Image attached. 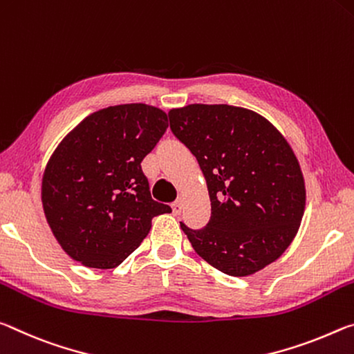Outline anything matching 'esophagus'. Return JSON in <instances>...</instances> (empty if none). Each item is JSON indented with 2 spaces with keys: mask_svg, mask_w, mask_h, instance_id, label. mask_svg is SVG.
Segmentation results:
<instances>
[{
  "mask_svg": "<svg viewBox=\"0 0 354 354\" xmlns=\"http://www.w3.org/2000/svg\"><path fill=\"white\" fill-rule=\"evenodd\" d=\"M171 207H172V213H174V215H178V213L182 212V207H183V204H182V201H180V199H177L176 202H172Z\"/></svg>",
  "mask_w": 354,
  "mask_h": 354,
  "instance_id": "34e87169",
  "label": "esophagus"
}]
</instances>
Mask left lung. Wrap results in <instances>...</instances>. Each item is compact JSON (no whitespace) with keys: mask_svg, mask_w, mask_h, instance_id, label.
<instances>
[{"mask_svg":"<svg viewBox=\"0 0 354 354\" xmlns=\"http://www.w3.org/2000/svg\"><path fill=\"white\" fill-rule=\"evenodd\" d=\"M169 125L198 160L210 194L205 227L180 221L194 251L229 276L279 259L306 204L299 163L281 133L249 109L201 103L171 109Z\"/></svg>","mask_w":354,"mask_h":354,"instance_id":"left-lung-1","label":"left lung"}]
</instances>
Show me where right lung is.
<instances>
[{"mask_svg": "<svg viewBox=\"0 0 354 354\" xmlns=\"http://www.w3.org/2000/svg\"><path fill=\"white\" fill-rule=\"evenodd\" d=\"M167 129L144 103L109 106L62 139L45 167L44 212L64 251L89 268H115L171 207L150 196L141 161Z\"/></svg>", "mask_w": 354, "mask_h": 354, "instance_id": "add662e5", "label": "right lung"}]
</instances>
